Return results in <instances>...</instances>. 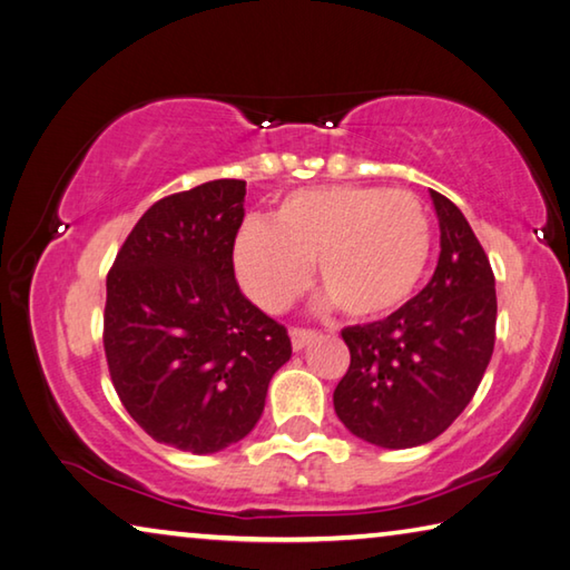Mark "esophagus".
<instances>
[{
    "label": "esophagus",
    "mask_w": 570,
    "mask_h": 570,
    "mask_svg": "<svg viewBox=\"0 0 570 570\" xmlns=\"http://www.w3.org/2000/svg\"><path fill=\"white\" fill-rule=\"evenodd\" d=\"M317 337V331H311V327H293L291 331V341L295 351H303V347L311 345Z\"/></svg>",
    "instance_id": "1"
}]
</instances>
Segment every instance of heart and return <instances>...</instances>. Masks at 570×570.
<instances>
[{
    "label": "heart",
    "instance_id": "heart-1",
    "mask_svg": "<svg viewBox=\"0 0 570 570\" xmlns=\"http://www.w3.org/2000/svg\"><path fill=\"white\" fill-rule=\"evenodd\" d=\"M431 217L407 189L327 185L297 189L275 223L249 217L235 243L243 291L269 313L285 311L321 285L347 317H377L401 307L431 259Z\"/></svg>",
    "mask_w": 570,
    "mask_h": 570
}]
</instances>
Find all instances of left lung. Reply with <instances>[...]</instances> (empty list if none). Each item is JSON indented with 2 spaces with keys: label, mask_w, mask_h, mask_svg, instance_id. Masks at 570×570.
Listing matches in <instances>:
<instances>
[{
  "label": "left lung",
  "mask_w": 570,
  "mask_h": 570,
  "mask_svg": "<svg viewBox=\"0 0 570 570\" xmlns=\"http://www.w3.org/2000/svg\"><path fill=\"white\" fill-rule=\"evenodd\" d=\"M441 257L385 321L343 327L351 367L333 393L347 431L381 448L423 445L473 401L495 345V277L461 209L431 189Z\"/></svg>",
  "instance_id": "left-lung-1"
}]
</instances>
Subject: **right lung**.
<instances>
[{
  "label": "right lung",
  "instance_id": "right-lung-1",
  "mask_svg": "<svg viewBox=\"0 0 570 570\" xmlns=\"http://www.w3.org/2000/svg\"><path fill=\"white\" fill-rule=\"evenodd\" d=\"M243 203V179L157 199L107 273L102 343L119 401L157 443L197 455L253 431L293 353L287 327L235 279Z\"/></svg>",
  "mask_w": 570,
  "mask_h": 570
}]
</instances>
